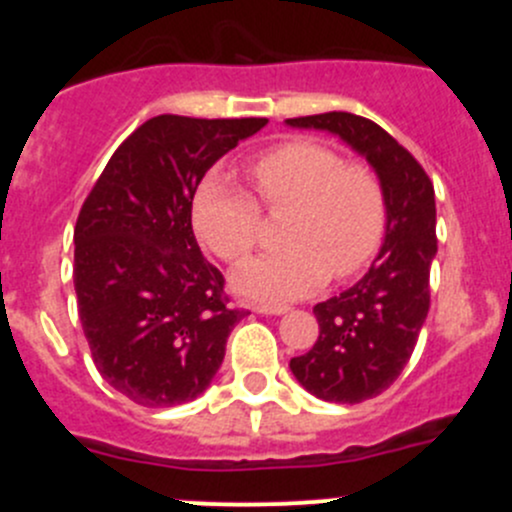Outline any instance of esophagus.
Here are the masks:
<instances>
[{
  "mask_svg": "<svg viewBox=\"0 0 512 512\" xmlns=\"http://www.w3.org/2000/svg\"><path fill=\"white\" fill-rule=\"evenodd\" d=\"M255 312L267 314V317H280V314H287V307H282V304H257Z\"/></svg>",
  "mask_w": 512,
  "mask_h": 512,
  "instance_id": "34e87169",
  "label": "esophagus"
}]
</instances>
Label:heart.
Wrapping results in <instances>:
<instances>
[{
	"label": "heart",
	"instance_id": "obj_1",
	"mask_svg": "<svg viewBox=\"0 0 512 512\" xmlns=\"http://www.w3.org/2000/svg\"><path fill=\"white\" fill-rule=\"evenodd\" d=\"M257 198L270 213L292 210L282 227L285 252L257 257L232 272V289L257 302H292L317 292L329 275L364 270L386 235V195L374 170L317 141H287L247 165ZM255 198L208 175L195 190L193 230L210 252L240 262L260 242Z\"/></svg>",
	"mask_w": 512,
	"mask_h": 512
}]
</instances>
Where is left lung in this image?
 <instances>
[{"instance_id": "1", "label": "left lung", "mask_w": 512, "mask_h": 512, "mask_svg": "<svg viewBox=\"0 0 512 512\" xmlns=\"http://www.w3.org/2000/svg\"><path fill=\"white\" fill-rule=\"evenodd\" d=\"M342 138L369 160L386 195V235L369 272L354 287L319 302V339L289 361L294 379L322 401L361 404L389 389L426 322L436 257V198L418 160L369 118L347 111L287 118Z\"/></svg>"}]
</instances>
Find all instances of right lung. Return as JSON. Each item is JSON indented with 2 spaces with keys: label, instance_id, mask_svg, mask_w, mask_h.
<instances>
[{
  "label": "right lung",
  "instance_id": "right-lung-1",
  "mask_svg": "<svg viewBox=\"0 0 512 512\" xmlns=\"http://www.w3.org/2000/svg\"><path fill=\"white\" fill-rule=\"evenodd\" d=\"M267 118L163 113L118 146L74 230L79 319L98 374L126 399L168 409L203 394L232 327L223 275L193 235V195Z\"/></svg>",
  "mask_w": 512,
  "mask_h": 512
}]
</instances>
